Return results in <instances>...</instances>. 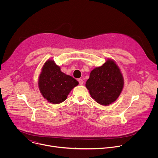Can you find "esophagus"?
<instances>
[{
  "label": "esophagus",
  "mask_w": 158,
  "mask_h": 158,
  "mask_svg": "<svg viewBox=\"0 0 158 158\" xmlns=\"http://www.w3.org/2000/svg\"><path fill=\"white\" fill-rule=\"evenodd\" d=\"M78 82H79L80 85H82L83 84V82H84V81H83V80L82 79H78Z\"/></svg>",
  "instance_id": "1"
}]
</instances>
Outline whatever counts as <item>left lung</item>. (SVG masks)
Returning a JSON list of instances; mask_svg holds the SVG:
<instances>
[{
    "mask_svg": "<svg viewBox=\"0 0 158 158\" xmlns=\"http://www.w3.org/2000/svg\"><path fill=\"white\" fill-rule=\"evenodd\" d=\"M123 85L124 80L119 67L110 59L93 69L85 83L91 97L98 103L105 106L118 99Z\"/></svg>",
    "mask_w": 158,
    "mask_h": 158,
    "instance_id": "left-lung-1",
    "label": "left lung"
}]
</instances>
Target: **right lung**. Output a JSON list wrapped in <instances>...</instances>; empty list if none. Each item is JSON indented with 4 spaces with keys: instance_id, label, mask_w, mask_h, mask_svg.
Returning a JSON list of instances; mask_svg holds the SVG:
<instances>
[{
    "instance_id": "add662e5",
    "label": "right lung",
    "mask_w": 158,
    "mask_h": 158,
    "mask_svg": "<svg viewBox=\"0 0 158 158\" xmlns=\"http://www.w3.org/2000/svg\"><path fill=\"white\" fill-rule=\"evenodd\" d=\"M78 84V81L72 76L63 73L54 60H48L42 67L39 87L43 97L51 103L59 104L64 101Z\"/></svg>"
}]
</instances>
